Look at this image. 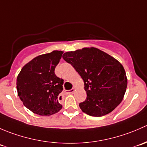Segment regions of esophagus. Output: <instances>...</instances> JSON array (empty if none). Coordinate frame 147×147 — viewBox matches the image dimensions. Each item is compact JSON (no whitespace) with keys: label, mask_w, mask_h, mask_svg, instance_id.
Returning a JSON list of instances; mask_svg holds the SVG:
<instances>
[{"label":"esophagus","mask_w":147,"mask_h":147,"mask_svg":"<svg viewBox=\"0 0 147 147\" xmlns=\"http://www.w3.org/2000/svg\"><path fill=\"white\" fill-rule=\"evenodd\" d=\"M74 91H75V89H72V90H65V94H72V93L74 92Z\"/></svg>","instance_id":"34e87169"}]
</instances>
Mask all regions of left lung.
I'll use <instances>...</instances> for the list:
<instances>
[{
    "label": "left lung",
    "mask_w": 147,
    "mask_h": 147,
    "mask_svg": "<svg viewBox=\"0 0 147 147\" xmlns=\"http://www.w3.org/2000/svg\"><path fill=\"white\" fill-rule=\"evenodd\" d=\"M63 57L84 80L87 98L79 104L83 112L102 117L121 103L127 80L124 67L116 59L95 47L67 52Z\"/></svg>",
    "instance_id": "1"
}]
</instances>
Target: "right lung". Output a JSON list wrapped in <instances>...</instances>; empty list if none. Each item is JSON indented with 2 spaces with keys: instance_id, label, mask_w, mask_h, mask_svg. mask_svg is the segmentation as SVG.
<instances>
[{
  "instance_id": "add662e5",
  "label": "right lung",
  "mask_w": 147,
  "mask_h": 147,
  "mask_svg": "<svg viewBox=\"0 0 147 147\" xmlns=\"http://www.w3.org/2000/svg\"><path fill=\"white\" fill-rule=\"evenodd\" d=\"M63 51L51 52L32 59L20 70L17 90L25 107L37 115L49 116L59 112L64 80L55 74Z\"/></svg>"
}]
</instances>
